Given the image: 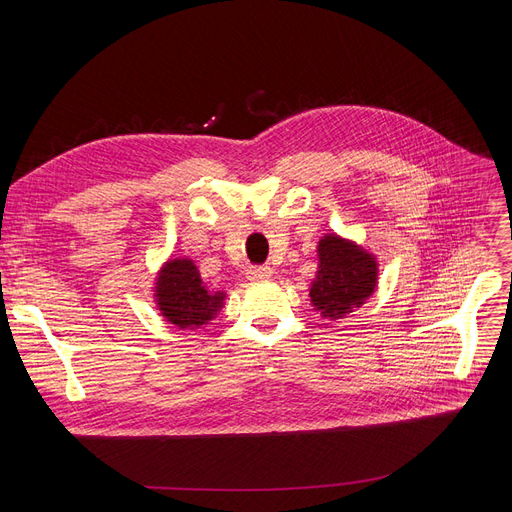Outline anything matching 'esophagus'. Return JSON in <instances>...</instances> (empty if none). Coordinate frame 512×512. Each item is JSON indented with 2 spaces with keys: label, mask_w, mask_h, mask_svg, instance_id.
Segmentation results:
<instances>
[{
  "label": "esophagus",
  "mask_w": 512,
  "mask_h": 512,
  "mask_svg": "<svg viewBox=\"0 0 512 512\" xmlns=\"http://www.w3.org/2000/svg\"><path fill=\"white\" fill-rule=\"evenodd\" d=\"M272 267H267V265H251L249 270H247V276L251 278V280H265V278H272Z\"/></svg>",
  "instance_id": "34e87169"
}]
</instances>
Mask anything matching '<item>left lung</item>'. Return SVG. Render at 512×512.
I'll use <instances>...</instances> for the list:
<instances>
[{
  "mask_svg": "<svg viewBox=\"0 0 512 512\" xmlns=\"http://www.w3.org/2000/svg\"><path fill=\"white\" fill-rule=\"evenodd\" d=\"M378 267L357 245L328 234L319 242V272L309 297L324 317H340L361 305L375 288Z\"/></svg>",
  "mask_w": 512,
  "mask_h": 512,
  "instance_id": "obj_1",
  "label": "left lung"
}]
</instances>
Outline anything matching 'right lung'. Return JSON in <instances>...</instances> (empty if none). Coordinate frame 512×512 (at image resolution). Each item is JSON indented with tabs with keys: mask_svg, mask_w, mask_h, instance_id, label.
Instances as JSON below:
<instances>
[{
	"mask_svg": "<svg viewBox=\"0 0 512 512\" xmlns=\"http://www.w3.org/2000/svg\"><path fill=\"white\" fill-rule=\"evenodd\" d=\"M159 309L180 328L203 326L222 307V292H209L197 267L188 259H174L157 280Z\"/></svg>",
	"mask_w": 512,
	"mask_h": 512,
	"instance_id": "1",
	"label": "right lung"
}]
</instances>
